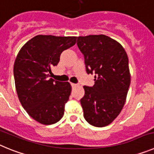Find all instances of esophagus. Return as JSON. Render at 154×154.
Returning <instances> with one entry per match:
<instances>
[{
	"instance_id": "34e87169",
	"label": "esophagus",
	"mask_w": 154,
	"mask_h": 154,
	"mask_svg": "<svg viewBox=\"0 0 154 154\" xmlns=\"http://www.w3.org/2000/svg\"><path fill=\"white\" fill-rule=\"evenodd\" d=\"M71 85H72V87H75V86H76V85H77V84H75V83H71Z\"/></svg>"
}]
</instances>
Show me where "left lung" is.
<instances>
[{"instance_id":"left-lung-1","label":"left lung","mask_w":154,"mask_h":154,"mask_svg":"<svg viewBox=\"0 0 154 154\" xmlns=\"http://www.w3.org/2000/svg\"><path fill=\"white\" fill-rule=\"evenodd\" d=\"M77 45L86 72L95 74L93 86H83L85 96L80 103L84 117L96 127L108 126L126 102L130 84L127 54L119 42L104 35L78 37Z\"/></svg>"}]
</instances>
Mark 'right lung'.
<instances>
[{"mask_svg": "<svg viewBox=\"0 0 154 154\" xmlns=\"http://www.w3.org/2000/svg\"><path fill=\"white\" fill-rule=\"evenodd\" d=\"M77 37L37 35L24 44L14 65V77L23 108L35 120L51 125L64 115L72 87L69 82L50 78L65 50L74 45Z\"/></svg>", "mask_w": 154, "mask_h": 154, "instance_id": "1", "label": "right lung"}]
</instances>
